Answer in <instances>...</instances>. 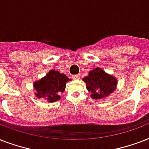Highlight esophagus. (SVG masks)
Returning a JSON list of instances; mask_svg holds the SVG:
<instances>
[{
    "label": "esophagus",
    "mask_w": 149,
    "mask_h": 149,
    "mask_svg": "<svg viewBox=\"0 0 149 149\" xmlns=\"http://www.w3.org/2000/svg\"><path fill=\"white\" fill-rule=\"evenodd\" d=\"M80 78V74H75V75H72V79L74 80H78Z\"/></svg>",
    "instance_id": "obj_1"
}]
</instances>
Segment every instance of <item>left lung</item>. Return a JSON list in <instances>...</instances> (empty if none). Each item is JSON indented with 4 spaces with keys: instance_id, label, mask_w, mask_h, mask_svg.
Listing matches in <instances>:
<instances>
[{
    "instance_id": "1",
    "label": "left lung",
    "mask_w": 149,
    "mask_h": 149,
    "mask_svg": "<svg viewBox=\"0 0 149 149\" xmlns=\"http://www.w3.org/2000/svg\"><path fill=\"white\" fill-rule=\"evenodd\" d=\"M88 91L93 99H103L116 89L117 80L115 77L106 73L100 68L94 69L83 78Z\"/></svg>"
}]
</instances>
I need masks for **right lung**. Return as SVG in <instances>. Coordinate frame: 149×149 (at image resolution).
I'll list each match as a JSON object with an SVG mask.
<instances>
[{
  "mask_svg": "<svg viewBox=\"0 0 149 149\" xmlns=\"http://www.w3.org/2000/svg\"><path fill=\"white\" fill-rule=\"evenodd\" d=\"M69 81L71 79L65 74L51 70L44 78L35 81L33 85L36 90L35 95L39 99H43L49 102H56L61 99L60 95L64 92L66 83Z\"/></svg>",
  "mask_w": 149,
  "mask_h": 149,
  "instance_id": "obj_1",
  "label": "right lung"
}]
</instances>
